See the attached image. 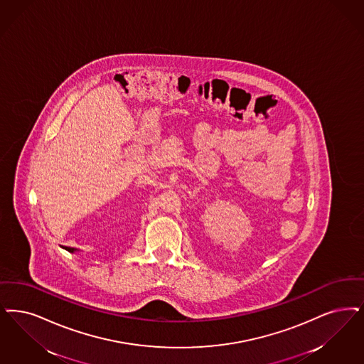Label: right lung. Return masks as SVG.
<instances>
[{
    "instance_id": "add662e5",
    "label": "right lung",
    "mask_w": 364,
    "mask_h": 364,
    "mask_svg": "<svg viewBox=\"0 0 364 364\" xmlns=\"http://www.w3.org/2000/svg\"><path fill=\"white\" fill-rule=\"evenodd\" d=\"M63 249H66V250H68V252H70V253H74V252H75V250H77V249H75V247H63Z\"/></svg>"
}]
</instances>
